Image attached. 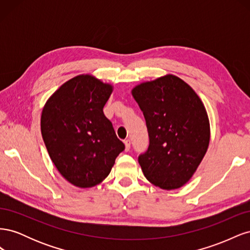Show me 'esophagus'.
<instances>
[{"label":"esophagus","mask_w":250,"mask_h":250,"mask_svg":"<svg viewBox=\"0 0 250 250\" xmlns=\"http://www.w3.org/2000/svg\"><path fill=\"white\" fill-rule=\"evenodd\" d=\"M124 144H125V150L129 151V149H130V140H125Z\"/></svg>","instance_id":"obj_1"}]
</instances>
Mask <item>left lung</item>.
Instances as JSON below:
<instances>
[{"label":"left lung","instance_id":"8db88e82","mask_svg":"<svg viewBox=\"0 0 250 250\" xmlns=\"http://www.w3.org/2000/svg\"><path fill=\"white\" fill-rule=\"evenodd\" d=\"M149 135L139 155L145 177L163 190L187 184L197 170L209 143V122L200 98L174 75L144 82L132 89Z\"/></svg>","mask_w":250,"mask_h":250}]
</instances>
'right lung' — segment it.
<instances>
[{
	"mask_svg": "<svg viewBox=\"0 0 250 250\" xmlns=\"http://www.w3.org/2000/svg\"><path fill=\"white\" fill-rule=\"evenodd\" d=\"M111 92L110 84L79 75L63 83L42 109L41 129L49 155L76 187L100 184L125 149L103 112Z\"/></svg>",
	"mask_w": 250,
	"mask_h": 250,
	"instance_id": "right-lung-1",
	"label": "right lung"
}]
</instances>
